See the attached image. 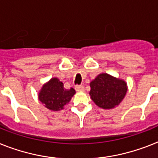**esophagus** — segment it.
I'll list each match as a JSON object with an SVG mask.
<instances>
[{"label": "esophagus", "instance_id": "obj_1", "mask_svg": "<svg viewBox=\"0 0 158 158\" xmlns=\"http://www.w3.org/2000/svg\"><path fill=\"white\" fill-rule=\"evenodd\" d=\"M75 90L77 92H82V91H84V87L83 85H77L75 87Z\"/></svg>", "mask_w": 158, "mask_h": 158}]
</instances>
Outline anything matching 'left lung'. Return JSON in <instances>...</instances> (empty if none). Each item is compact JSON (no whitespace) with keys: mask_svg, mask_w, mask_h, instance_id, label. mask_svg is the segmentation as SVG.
Listing matches in <instances>:
<instances>
[{"mask_svg":"<svg viewBox=\"0 0 158 158\" xmlns=\"http://www.w3.org/2000/svg\"><path fill=\"white\" fill-rule=\"evenodd\" d=\"M91 99L100 108L109 110L118 106L127 92L124 80L106 73L100 74L90 83Z\"/></svg>","mask_w":158,"mask_h":158,"instance_id":"left-lung-1","label":"left lung"}]
</instances>
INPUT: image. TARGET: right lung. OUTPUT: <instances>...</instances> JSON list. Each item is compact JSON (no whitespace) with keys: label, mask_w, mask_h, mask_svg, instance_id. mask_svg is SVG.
<instances>
[{"label":"right lung","mask_w":158,"mask_h":158,"mask_svg":"<svg viewBox=\"0 0 158 158\" xmlns=\"http://www.w3.org/2000/svg\"><path fill=\"white\" fill-rule=\"evenodd\" d=\"M75 93L74 88L66 89L62 82L57 78H52L44 84L38 97L46 108L52 111H58L64 109V106L69 103Z\"/></svg>","instance_id":"right-lung-1"}]
</instances>
